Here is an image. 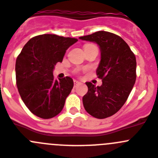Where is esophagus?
Listing matches in <instances>:
<instances>
[{"label": "esophagus", "mask_w": 158, "mask_h": 158, "mask_svg": "<svg viewBox=\"0 0 158 158\" xmlns=\"http://www.w3.org/2000/svg\"><path fill=\"white\" fill-rule=\"evenodd\" d=\"M73 84H74V86H76V85H77L78 84H80V82L78 81L74 80V81H73Z\"/></svg>", "instance_id": "obj_1"}]
</instances>
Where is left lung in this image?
Listing matches in <instances>:
<instances>
[{
  "instance_id": "left-lung-1",
  "label": "left lung",
  "mask_w": 158,
  "mask_h": 158,
  "mask_svg": "<svg viewBox=\"0 0 158 158\" xmlns=\"http://www.w3.org/2000/svg\"><path fill=\"white\" fill-rule=\"evenodd\" d=\"M80 39L97 43L102 56L96 74L102 85L96 87L86 82L88 91L83 97L84 107L94 118H108L123 107L133 89L136 56L121 37L109 31H96Z\"/></svg>"
}]
</instances>
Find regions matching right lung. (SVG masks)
<instances>
[{
    "mask_svg": "<svg viewBox=\"0 0 158 158\" xmlns=\"http://www.w3.org/2000/svg\"><path fill=\"white\" fill-rule=\"evenodd\" d=\"M77 40L53 34L36 35L18 56V90L26 107L36 116L48 119L62 111L73 81L70 77L55 80L52 70L58 62H62L66 50Z\"/></svg>",
    "mask_w": 158,
    "mask_h": 158,
    "instance_id": "obj_1",
    "label": "right lung"
}]
</instances>
